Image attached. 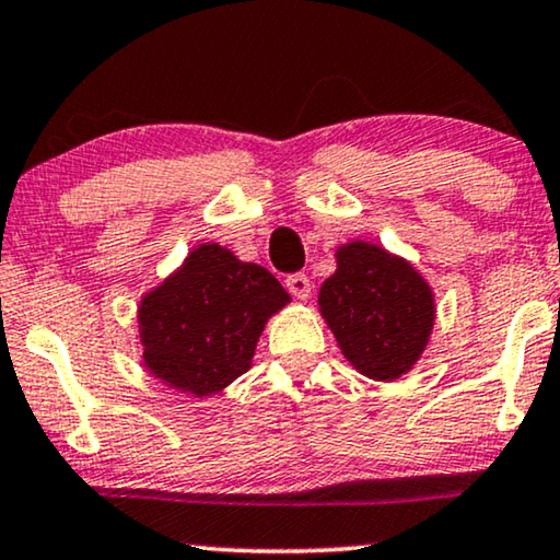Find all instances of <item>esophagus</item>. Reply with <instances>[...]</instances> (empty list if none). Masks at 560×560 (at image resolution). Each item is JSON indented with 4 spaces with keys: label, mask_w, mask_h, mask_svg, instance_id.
I'll return each instance as SVG.
<instances>
[{
    "label": "esophagus",
    "mask_w": 560,
    "mask_h": 560,
    "mask_svg": "<svg viewBox=\"0 0 560 560\" xmlns=\"http://www.w3.org/2000/svg\"><path fill=\"white\" fill-rule=\"evenodd\" d=\"M285 288L298 298V301H305V298L311 295V280H308V275H303V272L288 275Z\"/></svg>",
    "instance_id": "obj_1"
}]
</instances>
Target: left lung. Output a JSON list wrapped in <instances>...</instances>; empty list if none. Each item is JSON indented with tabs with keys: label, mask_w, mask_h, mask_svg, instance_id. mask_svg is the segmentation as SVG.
Listing matches in <instances>:
<instances>
[{
	"label": "left lung",
	"mask_w": 560,
	"mask_h": 560,
	"mask_svg": "<svg viewBox=\"0 0 560 560\" xmlns=\"http://www.w3.org/2000/svg\"><path fill=\"white\" fill-rule=\"evenodd\" d=\"M318 308L343 357L380 382L412 370L435 316L431 288L410 262L366 242L336 252V272L320 285Z\"/></svg>",
	"instance_id": "1"
}]
</instances>
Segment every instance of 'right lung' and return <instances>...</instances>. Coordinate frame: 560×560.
<instances>
[{"label": "right lung", "instance_id": "obj_1", "mask_svg": "<svg viewBox=\"0 0 560 560\" xmlns=\"http://www.w3.org/2000/svg\"><path fill=\"white\" fill-rule=\"evenodd\" d=\"M290 301L272 272L201 244L140 303L144 366L194 397L219 393L249 370L267 318Z\"/></svg>", "mask_w": 560, "mask_h": 560}]
</instances>
